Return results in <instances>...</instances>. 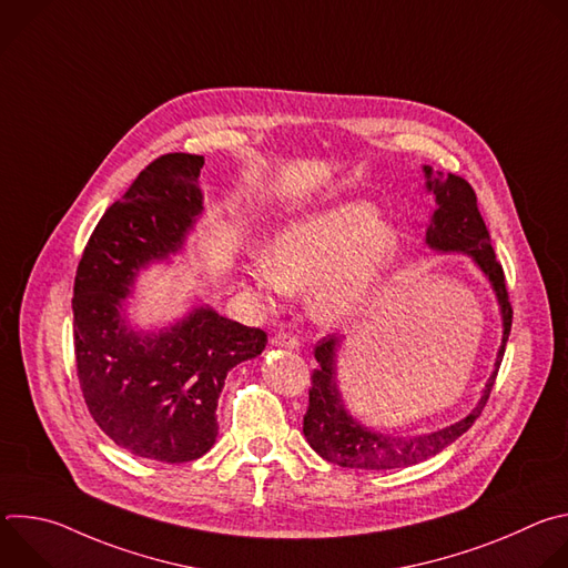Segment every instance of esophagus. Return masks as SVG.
<instances>
[{
	"mask_svg": "<svg viewBox=\"0 0 568 568\" xmlns=\"http://www.w3.org/2000/svg\"><path fill=\"white\" fill-rule=\"evenodd\" d=\"M270 344H272L274 348H287V351H298V348H301V342H298L294 335H290V333H278V335H274Z\"/></svg>",
	"mask_w": 568,
	"mask_h": 568,
	"instance_id": "esophagus-1",
	"label": "esophagus"
}]
</instances>
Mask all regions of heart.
Segmentation results:
<instances>
[{
    "label": "heart",
    "mask_w": 568,
    "mask_h": 568,
    "mask_svg": "<svg viewBox=\"0 0 568 568\" xmlns=\"http://www.w3.org/2000/svg\"><path fill=\"white\" fill-rule=\"evenodd\" d=\"M399 254L397 226L371 202L355 200L281 226L267 256L258 254L242 265L240 285L261 305L307 292L314 321L337 328L373 305Z\"/></svg>",
    "instance_id": "b5f03b06"
}]
</instances>
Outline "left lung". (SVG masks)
Segmentation results:
<instances>
[{
    "instance_id": "8db88e82",
    "label": "left lung",
    "mask_w": 568,
    "mask_h": 568,
    "mask_svg": "<svg viewBox=\"0 0 568 568\" xmlns=\"http://www.w3.org/2000/svg\"><path fill=\"white\" fill-rule=\"evenodd\" d=\"M427 193L434 197V211L427 222L425 242L427 247L440 254H463L471 258L478 272L488 278L501 312V346L497 351L495 368L485 382L474 409L447 425L443 429L416 436H395L382 434L366 425H362L348 409L344 395L339 390V351L346 342V335H328L314 346L316 368L312 373L310 388V407L303 418V434L310 447L331 463L355 469H395L418 465L436 454H440L447 445L460 438L474 420L480 416L485 402L490 397L495 386L499 364L504 359L506 342L513 326V307L508 301L506 276L501 265L497 263L490 233L476 206L474 189L458 175L434 171L432 166H423Z\"/></svg>"
}]
</instances>
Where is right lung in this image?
<instances>
[{
  "instance_id": "add662e5",
  "label": "right lung",
  "mask_w": 568,
  "mask_h": 568,
  "mask_svg": "<svg viewBox=\"0 0 568 568\" xmlns=\"http://www.w3.org/2000/svg\"><path fill=\"white\" fill-rule=\"evenodd\" d=\"M204 156L173 152L139 173L97 224L73 283V346L80 388L97 425L125 452L186 463L217 438L226 373L258 357L267 335L197 303L164 328L128 316L143 270L171 263L204 213Z\"/></svg>"
}]
</instances>
